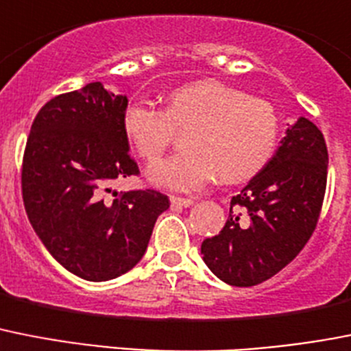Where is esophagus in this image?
Segmentation results:
<instances>
[{"label":"esophagus","instance_id":"obj_1","mask_svg":"<svg viewBox=\"0 0 351 351\" xmlns=\"http://www.w3.org/2000/svg\"><path fill=\"white\" fill-rule=\"evenodd\" d=\"M170 202H172V206H179V208H190V206H193V202H195V200L184 199V197L172 195V197H170Z\"/></svg>","mask_w":351,"mask_h":351}]
</instances>
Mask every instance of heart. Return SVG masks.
Instances as JSON below:
<instances>
[{"label": "heart", "mask_w": 351, "mask_h": 351, "mask_svg": "<svg viewBox=\"0 0 351 351\" xmlns=\"http://www.w3.org/2000/svg\"><path fill=\"white\" fill-rule=\"evenodd\" d=\"M190 125L184 138L188 151L147 170L156 186L193 191L218 176L227 182L247 181L271 160L280 128L274 104L218 80L173 88L165 110L145 99H131L121 119L128 142L149 163L170 145L173 131Z\"/></svg>", "instance_id": "heart-1"}]
</instances>
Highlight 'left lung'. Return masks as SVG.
Segmentation results:
<instances>
[{"label": "left lung", "instance_id": "8db88e82", "mask_svg": "<svg viewBox=\"0 0 351 351\" xmlns=\"http://www.w3.org/2000/svg\"><path fill=\"white\" fill-rule=\"evenodd\" d=\"M328 152L305 117L287 125L280 145L239 195L223 229L202 241V259L230 286H256L298 256L318 223Z\"/></svg>", "mask_w": 351, "mask_h": 351}]
</instances>
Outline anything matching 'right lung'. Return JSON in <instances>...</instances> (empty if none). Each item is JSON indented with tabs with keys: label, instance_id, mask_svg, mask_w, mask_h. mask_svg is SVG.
Returning a JSON list of instances; mask_svg holds the SVG:
<instances>
[{
	"label": "right lung",
	"instance_id": "right-lung-1",
	"mask_svg": "<svg viewBox=\"0 0 351 351\" xmlns=\"http://www.w3.org/2000/svg\"><path fill=\"white\" fill-rule=\"evenodd\" d=\"M125 104V95L88 83L44 104L26 142L23 200L29 223L60 265L90 282L134 268L170 206L154 190L106 199L115 179L138 173L121 125Z\"/></svg>",
	"mask_w": 351,
	"mask_h": 351
}]
</instances>
